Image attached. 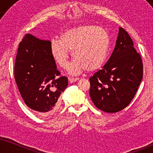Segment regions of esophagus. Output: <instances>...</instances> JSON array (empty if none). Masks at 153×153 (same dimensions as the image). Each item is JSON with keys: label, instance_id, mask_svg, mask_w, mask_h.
<instances>
[{"label": "esophagus", "instance_id": "34e87169", "mask_svg": "<svg viewBox=\"0 0 153 153\" xmlns=\"http://www.w3.org/2000/svg\"><path fill=\"white\" fill-rule=\"evenodd\" d=\"M79 79V78H69V83H71V84H72V83H74V82H77V81H78Z\"/></svg>", "mask_w": 153, "mask_h": 153}]
</instances>
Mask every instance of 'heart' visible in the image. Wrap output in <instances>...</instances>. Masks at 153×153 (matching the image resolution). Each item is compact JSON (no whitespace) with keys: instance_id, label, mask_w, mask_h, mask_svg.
Listing matches in <instances>:
<instances>
[{"instance_id":"1","label":"heart","mask_w":153,"mask_h":153,"mask_svg":"<svg viewBox=\"0 0 153 153\" xmlns=\"http://www.w3.org/2000/svg\"><path fill=\"white\" fill-rule=\"evenodd\" d=\"M109 35L103 27L84 25L69 28L60 34L59 40L50 43V52L56 63L63 69L68 66L69 51L75 59L69 67L71 74L76 75L88 69H99L106 59Z\"/></svg>"}]
</instances>
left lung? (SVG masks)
Returning <instances> with one entry per match:
<instances>
[{
	"mask_svg": "<svg viewBox=\"0 0 153 153\" xmlns=\"http://www.w3.org/2000/svg\"><path fill=\"white\" fill-rule=\"evenodd\" d=\"M143 62L131 37L119 28L116 46L106 64L90 77V97L106 113L125 108L135 97L143 79Z\"/></svg>",
	"mask_w": 153,
	"mask_h": 153,
	"instance_id": "8db88e82",
	"label": "left lung"
}]
</instances>
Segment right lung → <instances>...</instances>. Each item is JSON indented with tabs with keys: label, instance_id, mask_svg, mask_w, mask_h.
I'll return each instance as SVG.
<instances>
[{
	"label": "right lung",
	"instance_id": "right-lung-1",
	"mask_svg": "<svg viewBox=\"0 0 153 153\" xmlns=\"http://www.w3.org/2000/svg\"><path fill=\"white\" fill-rule=\"evenodd\" d=\"M50 40L27 34L19 44L15 79L25 104L37 114L49 116L59 107V97L68 86L66 76L56 69Z\"/></svg>",
	"mask_w": 153,
	"mask_h": 153
}]
</instances>
